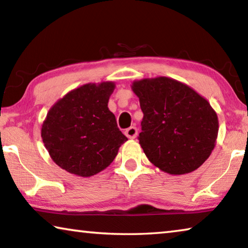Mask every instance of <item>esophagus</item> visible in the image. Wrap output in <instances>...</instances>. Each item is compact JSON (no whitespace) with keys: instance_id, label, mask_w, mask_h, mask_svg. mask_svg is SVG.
Returning <instances> with one entry per match:
<instances>
[{"instance_id":"1","label":"esophagus","mask_w":248,"mask_h":248,"mask_svg":"<svg viewBox=\"0 0 248 248\" xmlns=\"http://www.w3.org/2000/svg\"><path fill=\"white\" fill-rule=\"evenodd\" d=\"M124 134L129 138V139H134L138 134V129L136 127H130L128 129H125Z\"/></svg>"}]
</instances>
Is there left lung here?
<instances>
[{
	"label": "left lung",
	"mask_w": 248,
	"mask_h": 248,
	"mask_svg": "<svg viewBox=\"0 0 248 248\" xmlns=\"http://www.w3.org/2000/svg\"><path fill=\"white\" fill-rule=\"evenodd\" d=\"M143 112L139 142L159 170L183 175L198 169L215 149L219 121L207 99L186 84L159 77L132 83Z\"/></svg>",
	"instance_id": "left-lung-1"
}]
</instances>
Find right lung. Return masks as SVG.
I'll return each mask as SVG.
<instances>
[{"label": "right lung", "instance_id": "right-lung-1", "mask_svg": "<svg viewBox=\"0 0 248 248\" xmlns=\"http://www.w3.org/2000/svg\"><path fill=\"white\" fill-rule=\"evenodd\" d=\"M114 82L89 83L69 92L50 108L41 138L58 166L90 177L114 161L127 137L108 109Z\"/></svg>", "mask_w": 248, "mask_h": 248}]
</instances>
